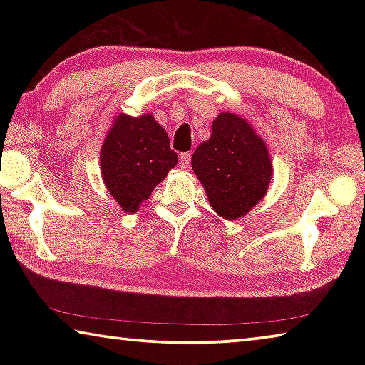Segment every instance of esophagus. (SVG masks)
Wrapping results in <instances>:
<instances>
[{
  "label": "esophagus",
  "mask_w": 365,
  "mask_h": 365,
  "mask_svg": "<svg viewBox=\"0 0 365 365\" xmlns=\"http://www.w3.org/2000/svg\"><path fill=\"white\" fill-rule=\"evenodd\" d=\"M191 163V154L190 153H182L180 154V165L182 169H188Z\"/></svg>",
  "instance_id": "esophagus-1"
}]
</instances>
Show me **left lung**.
<instances>
[{"label":"left lung","instance_id":"1","mask_svg":"<svg viewBox=\"0 0 365 365\" xmlns=\"http://www.w3.org/2000/svg\"><path fill=\"white\" fill-rule=\"evenodd\" d=\"M191 168L220 217L240 219L267 193L272 160L267 146L248 122L222 113L212 122L211 138L196 148Z\"/></svg>","mask_w":365,"mask_h":365}]
</instances>
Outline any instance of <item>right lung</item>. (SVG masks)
<instances>
[{"instance_id": "add662e5", "label": "right lung", "mask_w": 365, "mask_h": 365, "mask_svg": "<svg viewBox=\"0 0 365 365\" xmlns=\"http://www.w3.org/2000/svg\"><path fill=\"white\" fill-rule=\"evenodd\" d=\"M101 175L109 193L125 212H137L178 156L169 135L151 114H119L101 146Z\"/></svg>"}]
</instances>
